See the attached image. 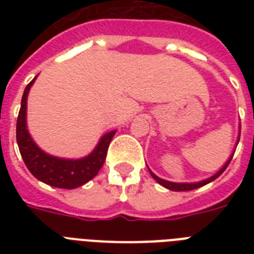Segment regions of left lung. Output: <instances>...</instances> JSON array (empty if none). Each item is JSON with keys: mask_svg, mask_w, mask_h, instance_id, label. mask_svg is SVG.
Wrapping results in <instances>:
<instances>
[{"mask_svg": "<svg viewBox=\"0 0 254 254\" xmlns=\"http://www.w3.org/2000/svg\"><path fill=\"white\" fill-rule=\"evenodd\" d=\"M232 157L233 155H231V158L228 159V162L225 163L224 166L221 167L220 171H217L213 177L208 178V179H205V181H201V182H197V183H174V182H169V181H165V179H161V178H158L157 175H155L154 173H151L150 169H149V171H150L151 177L154 178L155 181L158 182L159 185H162L163 187H166V189L171 190V191H191V190H195V189H199V187H201V186L207 185V183H209V182L215 181L216 178H219L221 175V174L224 173V170L228 167L229 162L232 161Z\"/></svg>", "mask_w": 254, "mask_h": 254, "instance_id": "8db88e82", "label": "left lung"}]
</instances>
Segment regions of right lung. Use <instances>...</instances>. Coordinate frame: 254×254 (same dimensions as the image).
Masks as SVG:
<instances>
[{
    "mask_svg": "<svg viewBox=\"0 0 254 254\" xmlns=\"http://www.w3.org/2000/svg\"><path fill=\"white\" fill-rule=\"evenodd\" d=\"M34 80L35 79L26 85L17 119V143L22 159L30 173L46 185L65 190L80 187L95 178L103 167L104 161L107 158L108 147L116 134V130L103 135L95 150L85 158L63 159L46 154L35 145L26 127V103Z\"/></svg>",
    "mask_w": 254,
    "mask_h": 254,
    "instance_id": "1",
    "label": "right lung"
}]
</instances>
